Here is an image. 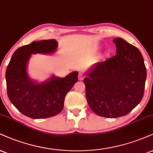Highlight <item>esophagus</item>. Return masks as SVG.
<instances>
[{"label":"esophagus","instance_id":"obj_1","mask_svg":"<svg viewBox=\"0 0 153 153\" xmlns=\"http://www.w3.org/2000/svg\"><path fill=\"white\" fill-rule=\"evenodd\" d=\"M78 78H79V80H82V79H83V75H82V73H79V75H78Z\"/></svg>","mask_w":153,"mask_h":153}]
</instances>
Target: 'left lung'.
Listing matches in <instances>:
<instances>
[{
	"mask_svg": "<svg viewBox=\"0 0 153 153\" xmlns=\"http://www.w3.org/2000/svg\"><path fill=\"white\" fill-rule=\"evenodd\" d=\"M113 41L116 55L95 63L83 80L91 109L110 118L124 116L140 103L147 77L140 51L123 38Z\"/></svg>",
	"mask_w": 153,
	"mask_h": 153,
	"instance_id": "1",
	"label": "left lung"
}]
</instances>
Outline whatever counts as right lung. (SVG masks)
Returning a JSON list of instances; mask_svg holds the SVG:
<instances>
[{"label": "right lung", "mask_w": 153, "mask_h": 153, "mask_svg": "<svg viewBox=\"0 0 153 153\" xmlns=\"http://www.w3.org/2000/svg\"><path fill=\"white\" fill-rule=\"evenodd\" d=\"M58 48L56 40L33 41L15 51L5 73L7 93L13 105L25 116L33 119L51 117L62 111L65 95L78 82L77 71L65 78L53 75L38 82L28 76L27 66L31 55L51 54Z\"/></svg>", "instance_id": "obj_1"}]
</instances>
